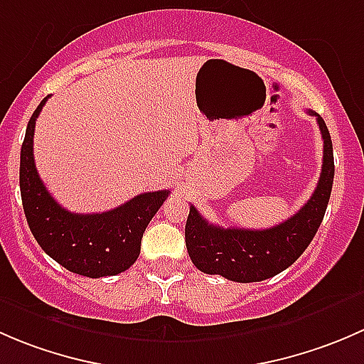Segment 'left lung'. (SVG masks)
<instances>
[{
	"label": "left lung",
	"instance_id": "obj_1",
	"mask_svg": "<svg viewBox=\"0 0 364 364\" xmlns=\"http://www.w3.org/2000/svg\"><path fill=\"white\" fill-rule=\"evenodd\" d=\"M308 112L317 117L324 141L322 172L314 196L294 216L271 229L260 230L237 227L223 229L213 225L193 205H190L185 241L190 259L197 269L208 274H220L240 284H250L282 273L306 250L324 218L335 178L331 135L317 112Z\"/></svg>",
	"mask_w": 364,
	"mask_h": 364
}]
</instances>
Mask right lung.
Here are the masks:
<instances>
[{
	"label": "right lung",
	"mask_w": 364,
	"mask_h": 364,
	"mask_svg": "<svg viewBox=\"0 0 364 364\" xmlns=\"http://www.w3.org/2000/svg\"><path fill=\"white\" fill-rule=\"evenodd\" d=\"M47 98L33 112L21 148V197L29 230L42 250L72 273L90 278L123 273L137 260L142 234L168 190L141 193L105 213L80 215L61 208L47 192L33 159L35 123Z\"/></svg>",
	"instance_id": "obj_1"
}]
</instances>
